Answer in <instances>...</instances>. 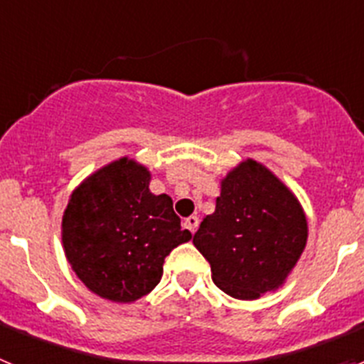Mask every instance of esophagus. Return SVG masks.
I'll use <instances>...</instances> for the list:
<instances>
[{
  "label": "esophagus",
  "mask_w": 364,
  "mask_h": 364,
  "mask_svg": "<svg viewBox=\"0 0 364 364\" xmlns=\"http://www.w3.org/2000/svg\"><path fill=\"white\" fill-rule=\"evenodd\" d=\"M184 228H188V230L191 231V233H195V231H197V228H198V217L191 215V217L186 218V220H184Z\"/></svg>",
  "instance_id": "34e87169"
}]
</instances>
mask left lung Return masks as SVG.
Returning <instances> with one entry per match:
<instances>
[{
    "instance_id": "1",
    "label": "left lung",
    "mask_w": 364,
    "mask_h": 364,
    "mask_svg": "<svg viewBox=\"0 0 364 364\" xmlns=\"http://www.w3.org/2000/svg\"><path fill=\"white\" fill-rule=\"evenodd\" d=\"M308 240L301 202L281 178L253 159L220 180V197L205 215L193 244L211 266L224 294L255 301L279 290Z\"/></svg>"
}]
</instances>
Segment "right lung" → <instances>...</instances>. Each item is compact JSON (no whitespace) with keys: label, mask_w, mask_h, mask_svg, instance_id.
<instances>
[{"label":"right lung","mask_w":364,"mask_h":364,"mask_svg":"<svg viewBox=\"0 0 364 364\" xmlns=\"http://www.w3.org/2000/svg\"><path fill=\"white\" fill-rule=\"evenodd\" d=\"M151 173L122 156L70 193L62 244L70 268L98 297L134 302L159 284L164 259L191 239L171 197L149 191Z\"/></svg>","instance_id":"1"}]
</instances>
